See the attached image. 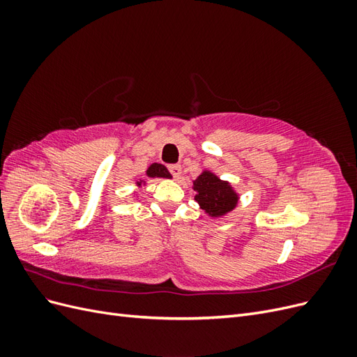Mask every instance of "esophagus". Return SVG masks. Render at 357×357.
<instances>
[{
  "label": "esophagus",
  "instance_id": "34e87169",
  "mask_svg": "<svg viewBox=\"0 0 357 357\" xmlns=\"http://www.w3.org/2000/svg\"><path fill=\"white\" fill-rule=\"evenodd\" d=\"M168 169L171 172V176L174 178H178L181 176V167L180 165H169Z\"/></svg>",
  "mask_w": 357,
  "mask_h": 357
}]
</instances>
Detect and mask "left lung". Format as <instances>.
Wrapping results in <instances>:
<instances>
[{
    "label": "left lung",
    "mask_w": 357,
    "mask_h": 357,
    "mask_svg": "<svg viewBox=\"0 0 357 357\" xmlns=\"http://www.w3.org/2000/svg\"><path fill=\"white\" fill-rule=\"evenodd\" d=\"M193 190L197 192L195 201L211 218H220L232 211L240 198L228 181L220 180L211 171H202L193 180Z\"/></svg>",
    "instance_id": "1"
}]
</instances>
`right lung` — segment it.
Returning a JSON list of instances; mask_svg holds the SVG:
<instances>
[{
	"instance_id": "obj_1",
	"label": "right lung",
	"mask_w": 357,
	"mask_h": 357,
	"mask_svg": "<svg viewBox=\"0 0 357 357\" xmlns=\"http://www.w3.org/2000/svg\"><path fill=\"white\" fill-rule=\"evenodd\" d=\"M146 176L147 177H150V178H155V177H162V178H171V174H169V171L162 165V164H152L150 165L149 168H147V171H146ZM144 183V180H138L137 181V186L139 188Z\"/></svg>"
}]
</instances>
